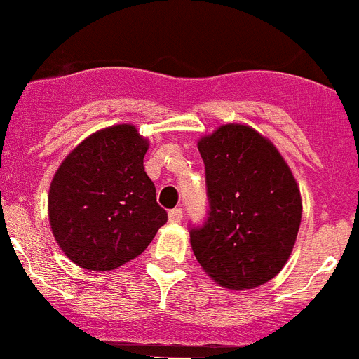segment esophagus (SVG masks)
Segmentation results:
<instances>
[{
  "mask_svg": "<svg viewBox=\"0 0 359 359\" xmlns=\"http://www.w3.org/2000/svg\"><path fill=\"white\" fill-rule=\"evenodd\" d=\"M181 216H183V209L176 208L169 211V222L171 223H180L181 222Z\"/></svg>",
  "mask_w": 359,
  "mask_h": 359,
  "instance_id": "obj_1",
  "label": "esophagus"
}]
</instances>
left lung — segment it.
Returning <instances> with one entry per match:
<instances>
[{"instance_id":"8db88e82","label":"left lung","mask_w":359,"mask_h":359,"mask_svg":"<svg viewBox=\"0 0 359 359\" xmlns=\"http://www.w3.org/2000/svg\"><path fill=\"white\" fill-rule=\"evenodd\" d=\"M197 148L209 216L190 232L195 258L223 288L265 285L285 267L299 236V183L274 143L246 123L219 126Z\"/></svg>"}]
</instances>
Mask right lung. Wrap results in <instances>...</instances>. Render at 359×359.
I'll return each mask as SVG.
<instances>
[{
  "instance_id": "right-lung-1",
  "label": "right lung",
  "mask_w": 359,
  "mask_h": 359,
  "mask_svg": "<svg viewBox=\"0 0 359 359\" xmlns=\"http://www.w3.org/2000/svg\"><path fill=\"white\" fill-rule=\"evenodd\" d=\"M150 143L133 123L95 130L67 154L48 190V222L78 267L109 272L140 257L168 212L144 172Z\"/></svg>"
}]
</instances>
